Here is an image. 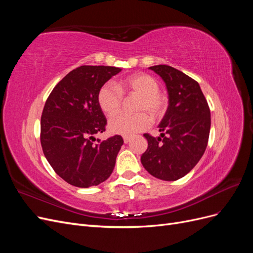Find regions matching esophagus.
I'll use <instances>...</instances> for the list:
<instances>
[{"label": "esophagus", "mask_w": 253, "mask_h": 253, "mask_svg": "<svg viewBox=\"0 0 253 253\" xmlns=\"http://www.w3.org/2000/svg\"><path fill=\"white\" fill-rule=\"evenodd\" d=\"M129 140H131V137H124V141L125 143H128Z\"/></svg>", "instance_id": "obj_1"}]
</instances>
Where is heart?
Returning a JSON list of instances; mask_svg holds the SVG:
<instances>
[{"mask_svg": "<svg viewBox=\"0 0 253 253\" xmlns=\"http://www.w3.org/2000/svg\"><path fill=\"white\" fill-rule=\"evenodd\" d=\"M118 88L112 84H104L99 89L97 101L101 111L113 116L121 108L122 94L139 96L135 110L139 112L134 115L119 114L109 121V129L112 134L131 137L141 132L150 126L152 119H159L164 116L167 109V99L159 93V83L152 76L144 73H137L128 76L118 83Z\"/></svg>", "mask_w": 253, "mask_h": 253, "instance_id": "obj_1", "label": "heart"}]
</instances>
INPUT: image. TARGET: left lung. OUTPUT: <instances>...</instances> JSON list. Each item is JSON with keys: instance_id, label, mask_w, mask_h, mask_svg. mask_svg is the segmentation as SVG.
<instances>
[{"instance_id": "obj_1", "label": "left lung", "mask_w": 253, "mask_h": 253, "mask_svg": "<svg viewBox=\"0 0 253 253\" xmlns=\"http://www.w3.org/2000/svg\"><path fill=\"white\" fill-rule=\"evenodd\" d=\"M149 68L166 83L169 105L158 126L160 136L143 134L148 149L140 160L154 177L177 180L192 170L204 155L211 126L210 109L194 79L169 65Z\"/></svg>"}]
</instances>
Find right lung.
I'll list each match as a JSON object with an SVG mask.
<instances>
[{
  "mask_svg": "<svg viewBox=\"0 0 253 253\" xmlns=\"http://www.w3.org/2000/svg\"><path fill=\"white\" fill-rule=\"evenodd\" d=\"M121 72L115 66L82 65L68 73L53 87L41 117V145L55 172L72 186L88 188L110 177L120 135L97 139L105 131L106 119L97 101L106 81Z\"/></svg>",
  "mask_w": 253,
  "mask_h": 253,
  "instance_id": "right-lung-1",
  "label": "right lung"
}]
</instances>
